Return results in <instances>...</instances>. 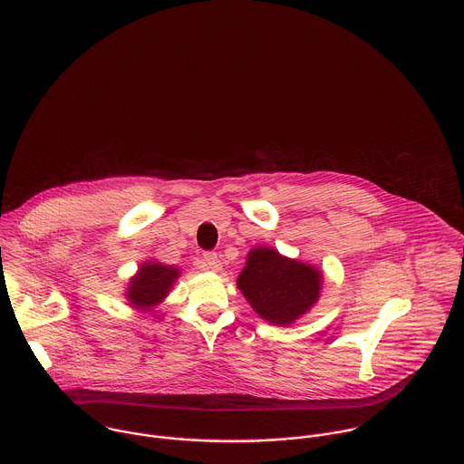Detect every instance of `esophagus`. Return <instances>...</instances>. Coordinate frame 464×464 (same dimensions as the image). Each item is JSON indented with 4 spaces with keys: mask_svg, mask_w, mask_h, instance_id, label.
Masks as SVG:
<instances>
[{
    "mask_svg": "<svg viewBox=\"0 0 464 464\" xmlns=\"http://www.w3.org/2000/svg\"><path fill=\"white\" fill-rule=\"evenodd\" d=\"M204 262H206V266H208L211 271H215V273H218V271L222 269V262H220V258H218L217 253H206V255H204Z\"/></svg>",
    "mask_w": 464,
    "mask_h": 464,
    "instance_id": "1",
    "label": "esophagus"
}]
</instances>
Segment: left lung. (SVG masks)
<instances>
[{
    "label": "left lung",
    "instance_id": "1",
    "mask_svg": "<svg viewBox=\"0 0 464 464\" xmlns=\"http://www.w3.org/2000/svg\"><path fill=\"white\" fill-rule=\"evenodd\" d=\"M324 273L311 264L280 255L273 247H253L237 278V287L266 322L289 327L320 300Z\"/></svg>",
    "mask_w": 464,
    "mask_h": 464
}]
</instances>
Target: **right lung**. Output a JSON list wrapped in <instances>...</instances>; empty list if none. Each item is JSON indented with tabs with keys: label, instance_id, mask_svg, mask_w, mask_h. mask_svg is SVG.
<instances>
[{
	"label": "right lung",
	"instance_id": "obj_1",
	"mask_svg": "<svg viewBox=\"0 0 464 464\" xmlns=\"http://www.w3.org/2000/svg\"><path fill=\"white\" fill-rule=\"evenodd\" d=\"M180 276V269L175 266H164L157 260H148L139 266L137 273L130 278L124 296L128 304L137 311H151L171 291L173 284Z\"/></svg>",
	"mask_w": 464,
	"mask_h": 464
}]
</instances>
